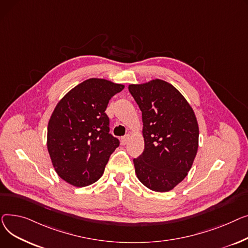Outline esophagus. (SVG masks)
<instances>
[{"mask_svg": "<svg viewBox=\"0 0 248 248\" xmlns=\"http://www.w3.org/2000/svg\"><path fill=\"white\" fill-rule=\"evenodd\" d=\"M129 139H130V136H129V135H125L124 137L121 138V144H122V145H126V144L128 143Z\"/></svg>", "mask_w": 248, "mask_h": 248, "instance_id": "obj_1", "label": "esophagus"}]
</instances>
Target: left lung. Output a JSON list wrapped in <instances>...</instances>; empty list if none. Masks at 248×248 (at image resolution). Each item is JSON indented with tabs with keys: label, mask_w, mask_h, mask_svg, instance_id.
<instances>
[{
	"label": "left lung",
	"mask_w": 248,
	"mask_h": 248,
	"mask_svg": "<svg viewBox=\"0 0 248 248\" xmlns=\"http://www.w3.org/2000/svg\"><path fill=\"white\" fill-rule=\"evenodd\" d=\"M128 89L142 111L144 151L133 160L137 178L153 191H170L187 176L197 153L195 113L166 81L130 84Z\"/></svg>",
	"instance_id": "8db88e82"
}]
</instances>
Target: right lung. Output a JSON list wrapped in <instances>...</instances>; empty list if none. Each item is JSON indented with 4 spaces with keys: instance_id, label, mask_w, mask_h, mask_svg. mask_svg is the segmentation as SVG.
<instances>
[{
    "instance_id": "right-lung-1",
    "label": "right lung",
    "mask_w": 248,
    "mask_h": 248,
    "mask_svg": "<svg viewBox=\"0 0 248 248\" xmlns=\"http://www.w3.org/2000/svg\"><path fill=\"white\" fill-rule=\"evenodd\" d=\"M124 85L90 78L71 89L56 105L47 132V148L59 177L75 187L88 186L103 174L119 140L109 133L105 111Z\"/></svg>"
}]
</instances>
